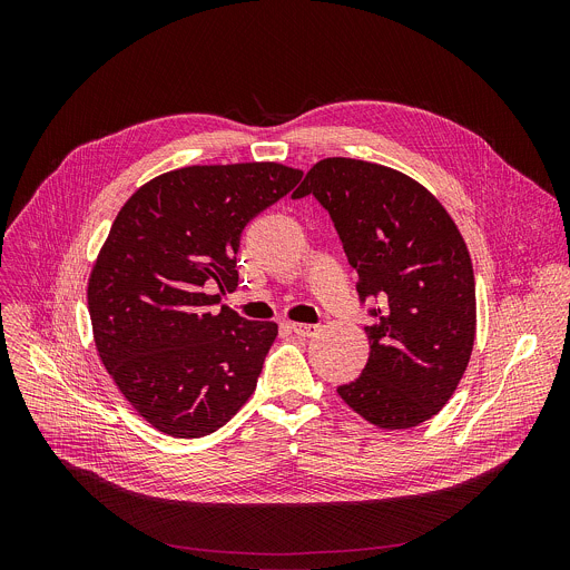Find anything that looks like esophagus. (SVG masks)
I'll list each match as a JSON object with an SVG mask.
<instances>
[{"label": "esophagus", "instance_id": "34e87169", "mask_svg": "<svg viewBox=\"0 0 570 570\" xmlns=\"http://www.w3.org/2000/svg\"><path fill=\"white\" fill-rule=\"evenodd\" d=\"M288 330H291L293 334L302 336V338H311V336H315V334L320 332L317 324H304V322H291Z\"/></svg>", "mask_w": 570, "mask_h": 570}]
</instances>
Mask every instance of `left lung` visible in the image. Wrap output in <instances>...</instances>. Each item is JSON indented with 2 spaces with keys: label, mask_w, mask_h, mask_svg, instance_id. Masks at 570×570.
<instances>
[{
  "label": "left lung",
  "mask_w": 570,
  "mask_h": 570,
  "mask_svg": "<svg viewBox=\"0 0 570 570\" xmlns=\"http://www.w3.org/2000/svg\"><path fill=\"white\" fill-rule=\"evenodd\" d=\"M330 212L358 273V297L379 306L365 327L363 374L338 387L379 429H413L453 396L475 338V282L466 243L442 203L417 180L374 161L327 157L293 198Z\"/></svg>",
  "instance_id": "left-lung-1"
}]
</instances>
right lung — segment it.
I'll return each instance as SVG.
<instances>
[{"label": "right lung", "mask_w": 570, "mask_h": 570, "mask_svg": "<svg viewBox=\"0 0 570 570\" xmlns=\"http://www.w3.org/2000/svg\"><path fill=\"white\" fill-rule=\"evenodd\" d=\"M302 180L277 161L185 167L119 209L88 282L97 352L159 433L203 438L257 387L275 322L214 308L238 286L240 232Z\"/></svg>", "instance_id": "1"}]
</instances>
